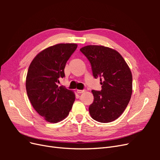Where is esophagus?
Returning <instances> with one entry per match:
<instances>
[{
  "label": "esophagus",
  "instance_id": "1",
  "mask_svg": "<svg viewBox=\"0 0 160 160\" xmlns=\"http://www.w3.org/2000/svg\"><path fill=\"white\" fill-rule=\"evenodd\" d=\"M85 92V90L83 89V90H77V93H79V94H80V93H84Z\"/></svg>",
  "mask_w": 160,
  "mask_h": 160
}]
</instances>
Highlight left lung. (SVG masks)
Returning <instances> with one entry per match:
<instances>
[{
  "label": "left lung",
  "instance_id": "1",
  "mask_svg": "<svg viewBox=\"0 0 160 160\" xmlns=\"http://www.w3.org/2000/svg\"><path fill=\"white\" fill-rule=\"evenodd\" d=\"M80 51L91 66L95 79L99 78L101 90H92L94 100L89 107L91 117L97 122L109 123L123 113L132 93V75L122 56L114 49L88 45Z\"/></svg>",
  "mask_w": 160,
  "mask_h": 160
}]
</instances>
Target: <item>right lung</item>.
I'll return each mask as SVG.
<instances>
[{
	"label": "right lung",
	"instance_id": "1",
	"mask_svg": "<svg viewBox=\"0 0 160 160\" xmlns=\"http://www.w3.org/2000/svg\"><path fill=\"white\" fill-rule=\"evenodd\" d=\"M77 47L74 43L57 44L48 47L34 58L28 67L26 89L33 108L47 122L57 123L68 115L75 96L63 86L59 79Z\"/></svg>",
	"mask_w": 160,
	"mask_h": 160
}]
</instances>
